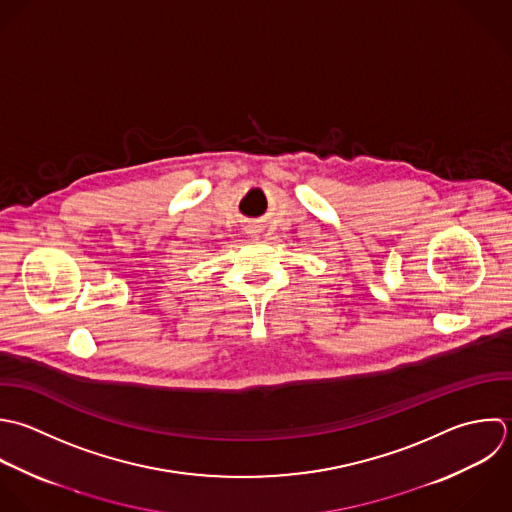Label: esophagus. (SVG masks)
<instances>
[{
  "label": "esophagus",
  "mask_w": 512,
  "mask_h": 512,
  "mask_svg": "<svg viewBox=\"0 0 512 512\" xmlns=\"http://www.w3.org/2000/svg\"><path fill=\"white\" fill-rule=\"evenodd\" d=\"M247 233L251 235V237H259V233H261V229H259V225H249V229H247Z\"/></svg>",
  "instance_id": "1"
}]
</instances>
